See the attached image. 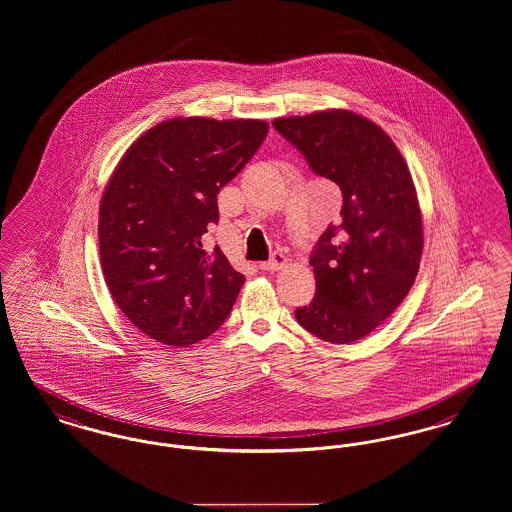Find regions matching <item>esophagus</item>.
I'll use <instances>...</instances> for the list:
<instances>
[{"instance_id":"34e87169","label":"esophagus","mask_w":512,"mask_h":512,"mask_svg":"<svg viewBox=\"0 0 512 512\" xmlns=\"http://www.w3.org/2000/svg\"><path fill=\"white\" fill-rule=\"evenodd\" d=\"M287 266V258L281 252H273V256L269 258L268 262H264L260 268L266 271H279Z\"/></svg>"}]
</instances>
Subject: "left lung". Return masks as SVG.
Masks as SVG:
<instances>
[{
  "mask_svg": "<svg viewBox=\"0 0 512 512\" xmlns=\"http://www.w3.org/2000/svg\"><path fill=\"white\" fill-rule=\"evenodd\" d=\"M273 129L343 194L341 221L310 256L316 296L296 308V322L327 343L358 341L395 312L418 275L424 231L410 171L381 127L347 109L275 119Z\"/></svg>",
  "mask_w": 512,
  "mask_h": 512,
  "instance_id": "8db88e82",
  "label": "left lung"
}]
</instances>
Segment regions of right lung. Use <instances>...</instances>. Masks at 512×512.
<instances>
[{
    "label": "right lung",
    "mask_w": 512,
    "mask_h": 512,
    "mask_svg": "<svg viewBox=\"0 0 512 512\" xmlns=\"http://www.w3.org/2000/svg\"><path fill=\"white\" fill-rule=\"evenodd\" d=\"M268 131L260 119H169L115 167L100 202V260L113 300L144 335L187 347L227 320L244 275L204 246L206 233L217 192Z\"/></svg>",
    "instance_id": "add662e5"
}]
</instances>
